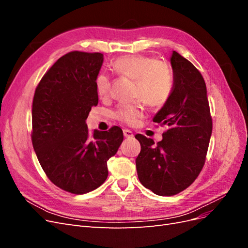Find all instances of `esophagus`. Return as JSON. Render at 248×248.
<instances>
[{
	"label": "esophagus",
	"instance_id": "1",
	"mask_svg": "<svg viewBox=\"0 0 248 248\" xmlns=\"http://www.w3.org/2000/svg\"><path fill=\"white\" fill-rule=\"evenodd\" d=\"M123 134H124V137L127 138V139H132L133 138V132L128 130V129H124Z\"/></svg>",
	"mask_w": 248,
	"mask_h": 248
}]
</instances>
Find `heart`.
<instances>
[{
    "label": "heart",
    "mask_w": 248,
    "mask_h": 248,
    "mask_svg": "<svg viewBox=\"0 0 248 248\" xmlns=\"http://www.w3.org/2000/svg\"><path fill=\"white\" fill-rule=\"evenodd\" d=\"M112 68L118 73L136 79L134 96L139 100L121 103L116 118L128 126L137 125L145 117L144 101L150 107L160 108L166 104L172 92V74L169 65L159 60L140 55H129L116 59ZM110 80L108 74L99 73L95 78L96 93L101 98L109 94Z\"/></svg>",
    "instance_id": "heart-1"
}]
</instances>
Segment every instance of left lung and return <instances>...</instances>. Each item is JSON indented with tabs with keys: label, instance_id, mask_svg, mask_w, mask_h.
<instances>
[{
	"label": "left lung",
	"instance_id": "obj_1",
	"mask_svg": "<svg viewBox=\"0 0 248 248\" xmlns=\"http://www.w3.org/2000/svg\"><path fill=\"white\" fill-rule=\"evenodd\" d=\"M170 64L172 92L153 119L169 129L157 144L142 134L136 136L140 144L136 159L138 177L146 188L161 197L175 196L198 178L212 133L207 89L201 72L177 51H172Z\"/></svg>",
	"mask_w": 248,
	"mask_h": 248
}]
</instances>
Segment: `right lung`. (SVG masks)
Returning a JSON list of instances; mask_svg holds the SVG:
<instances>
[{"label":"right lung","instance_id":"add662e5","mask_svg":"<svg viewBox=\"0 0 248 248\" xmlns=\"http://www.w3.org/2000/svg\"><path fill=\"white\" fill-rule=\"evenodd\" d=\"M100 52L70 51L60 58L37 86L32 107V142L41 168L59 188L74 194L106 181L108 160L123 141L118 126L88 130L86 120L98 104L95 78Z\"/></svg>","mask_w":248,"mask_h":248}]
</instances>
